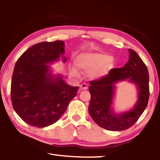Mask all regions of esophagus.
I'll use <instances>...</instances> for the list:
<instances>
[{"label":"esophagus","mask_w":160,"mask_h":160,"mask_svg":"<svg viewBox=\"0 0 160 160\" xmlns=\"http://www.w3.org/2000/svg\"><path fill=\"white\" fill-rule=\"evenodd\" d=\"M80 88L81 90H88V86L86 83H82V84H81V85H80Z\"/></svg>","instance_id":"esophagus-1"}]
</instances>
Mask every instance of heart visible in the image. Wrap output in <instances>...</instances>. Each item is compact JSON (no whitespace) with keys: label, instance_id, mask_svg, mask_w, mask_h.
Returning a JSON list of instances; mask_svg holds the SVG:
<instances>
[{"label":"heart","instance_id":"heart-1","mask_svg":"<svg viewBox=\"0 0 160 160\" xmlns=\"http://www.w3.org/2000/svg\"><path fill=\"white\" fill-rule=\"evenodd\" d=\"M75 64L85 71L89 72V75L92 79H97L106 75L113 67V59L108 54L102 53L85 52L80 54L75 59ZM74 74L76 70L72 68Z\"/></svg>","mask_w":160,"mask_h":160}]
</instances>
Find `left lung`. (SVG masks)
<instances>
[{"instance_id":"left-lung-1","label":"left lung","mask_w":160,"mask_h":160,"mask_svg":"<svg viewBox=\"0 0 160 160\" xmlns=\"http://www.w3.org/2000/svg\"><path fill=\"white\" fill-rule=\"evenodd\" d=\"M128 51L129 60L123 68L111 69L109 74L91 81L89 88L90 115L97 125L109 131H123L134 125L147 107L150 97L148 68L134 50L129 48ZM126 79L137 84L139 89V100L132 110L116 115L110 109L114 84Z\"/></svg>"}]
</instances>
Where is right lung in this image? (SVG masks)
<instances>
[{"label":"right lung","mask_w":160,"mask_h":160,"mask_svg":"<svg viewBox=\"0 0 160 160\" xmlns=\"http://www.w3.org/2000/svg\"><path fill=\"white\" fill-rule=\"evenodd\" d=\"M64 46L63 41L38 43L16 62L10 88L12 104L29 125L43 128L56 122L77 94L78 87L68 85L62 76H52L46 65L58 60L64 53Z\"/></svg>","instance_id":"1"}]
</instances>
